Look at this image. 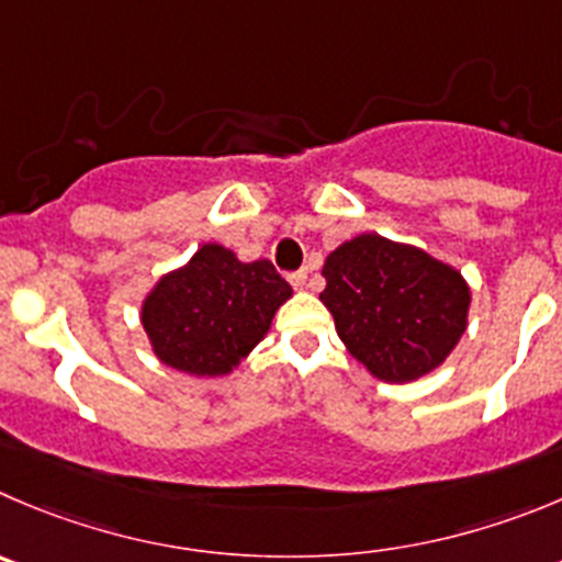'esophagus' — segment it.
I'll list each match as a JSON object with an SVG mask.
<instances>
[{"label":"esophagus","mask_w":562,"mask_h":562,"mask_svg":"<svg viewBox=\"0 0 562 562\" xmlns=\"http://www.w3.org/2000/svg\"><path fill=\"white\" fill-rule=\"evenodd\" d=\"M306 281H308V272L306 270L290 272V284L295 286V290H306Z\"/></svg>","instance_id":"1"}]
</instances>
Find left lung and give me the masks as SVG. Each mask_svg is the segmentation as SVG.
I'll list each match as a JSON object with an SVG mask.
<instances>
[{
  "label": "left lung",
  "mask_w": 562,
  "mask_h": 562,
  "mask_svg": "<svg viewBox=\"0 0 562 562\" xmlns=\"http://www.w3.org/2000/svg\"><path fill=\"white\" fill-rule=\"evenodd\" d=\"M323 278L319 301L334 314L336 334L378 381L430 375L469 325L472 286L461 270L375 232L330 250Z\"/></svg>",
  "instance_id": "left-lung-1"
}]
</instances>
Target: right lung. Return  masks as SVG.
I'll list each match as a JSON object with an SVG mask.
<instances>
[{
    "mask_svg": "<svg viewBox=\"0 0 562 562\" xmlns=\"http://www.w3.org/2000/svg\"><path fill=\"white\" fill-rule=\"evenodd\" d=\"M292 286L267 259L243 261L221 243H204L162 272L140 306L154 356L192 378L237 370L270 330Z\"/></svg>",
    "mask_w": 562,
    "mask_h": 562,
    "instance_id": "obj_1",
    "label": "right lung"
}]
</instances>
